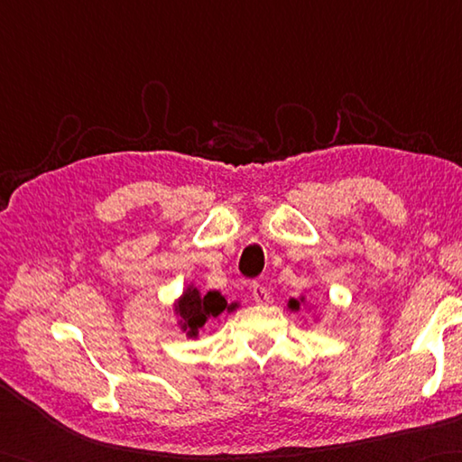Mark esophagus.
Listing matches in <instances>:
<instances>
[{
  "label": "esophagus",
  "mask_w": 462,
  "mask_h": 462,
  "mask_svg": "<svg viewBox=\"0 0 462 462\" xmlns=\"http://www.w3.org/2000/svg\"><path fill=\"white\" fill-rule=\"evenodd\" d=\"M252 298H254V301H256V303H266L270 300V291L263 288V286H260V283H254V286H252Z\"/></svg>",
  "instance_id": "obj_1"
}]
</instances>
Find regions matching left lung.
Masks as SVG:
<instances>
[{
    "instance_id": "8db88e82",
    "label": "left lung",
    "mask_w": 462,
    "mask_h": 462,
    "mask_svg": "<svg viewBox=\"0 0 462 462\" xmlns=\"http://www.w3.org/2000/svg\"><path fill=\"white\" fill-rule=\"evenodd\" d=\"M300 301H303V298H301V300H290V301H288V308L298 311V310H300Z\"/></svg>"
}]
</instances>
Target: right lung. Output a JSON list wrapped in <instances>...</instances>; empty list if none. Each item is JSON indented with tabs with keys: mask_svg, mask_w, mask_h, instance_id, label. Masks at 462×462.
<instances>
[{
	"mask_svg": "<svg viewBox=\"0 0 462 462\" xmlns=\"http://www.w3.org/2000/svg\"><path fill=\"white\" fill-rule=\"evenodd\" d=\"M174 316L179 318V326L186 331L189 337H199L200 328L210 319H218L220 313L232 311L238 308V303H228L220 291L202 293L199 288L190 283L182 291V296L174 301Z\"/></svg>",
	"mask_w": 462,
	"mask_h": 462,
	"instance_id": "obj_1",
	"label": "right lung"
}]
</instances>
